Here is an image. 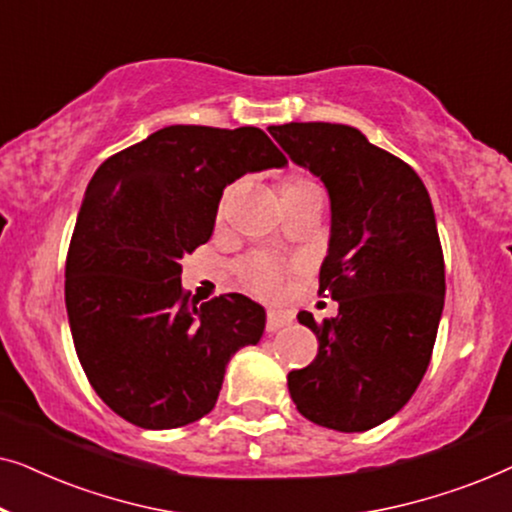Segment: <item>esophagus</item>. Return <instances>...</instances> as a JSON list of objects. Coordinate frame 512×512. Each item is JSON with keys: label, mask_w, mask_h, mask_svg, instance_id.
I'll use <instances>...</instances> for the list:
<instances>
[{"label": "esophagus", "mask_w": 512, "mask_h": 512, "mask_svg": "<svg viewBox=\"0 0 512 512\" xmlns=\"http://www.w3.org/2000/svg\"><path fill=\"white\" fill-rule=\"evenodd\" d=\"M286 324H289V317H286L284 312H275V310L268 312V319H265V328H268V333H275Z\"/></svg>", "instance_id": "obj_1"}]
</instances>
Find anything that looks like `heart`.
Returning <instances> with one entry per match:
<instances>
[{"label":"heart","instance_id":"heart-1","mask_svg":"<svg viewBox=\"0 0 512 512\" xmlns=\"http://www.w3.org/2000/svg\"><path fill=\"white\" fill-rule=\"evenodd\" d=\"M317 184L312 179L303 177V174H289L282 181V198L284 195H293V193H305V191H317ZM233 191V188H230ZM228 191V193H230ZM240 275L244 279V284L249 286L251 291L261 293L265 298L277 296L279 289H282V279H284V268L282 263L275 261L272 256L265 254H256L244 258L240 263Z\"/></svg>","mask_w":512,"mask_h":512}]
</instances>
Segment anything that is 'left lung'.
<instances>
[{"instance_id": "8db88e82", "label": "left lung", "mask_w": 512, "mask_h": 512, "mask_svg": "<svg viewBox=\"0 0 512 512\" xmlns=\"http://www.w3.org/2000/svg\"><path fill=\"white\" fill-rule=\"evenodd\" d=\"M268 132L331 198L319 293L338 300V314L321 324L298 314L319 352L291 370L289 394L314 424L368 431L410 401L436 342L445 261L429 191L408 163L352 125L286 123Z\"/></svg>"}]
</instances>
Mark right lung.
<instances>
[{
	"label": "right lung",
	"mask_w": 512,
	"mask_h": 512,
	"mask_svg": "<svg viewBox=\"0 0 512 512\" xmlns=\"http://www.w3.org/2000/svg\"><path fill=\"white\" fill-rule=\"evenodd\" d=\"M258 128L170 125L104 160L83 195L65 265L76 354L97 396L142 429L205 417L265 310L242 293L198 305L181 258L212 237L223 188L284 167Z\"/></svg>",
	"instance_id": "1"
}]
</instances>
